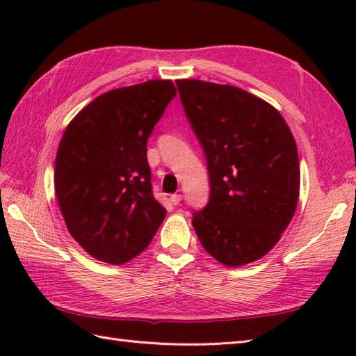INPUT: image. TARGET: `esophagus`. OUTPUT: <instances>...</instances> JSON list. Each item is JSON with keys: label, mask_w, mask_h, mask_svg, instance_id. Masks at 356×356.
I'll use <instances>...</instances> for the list:
<instances>
[{"label": "esophagus", "mask_w": 356, "mask_h": 356, "mask_svg": "<svg viewBox=\"0 0 356 356\" xmlns=\"http://www.w3.org/2000/svg\"><path fill=\"white\" fill-rule=\"evenodd\" d=\"M171 202H172V205H179L180 202H182V194H171Z\"/></svg>", "instance_id": "obj_1"}]
</instances>
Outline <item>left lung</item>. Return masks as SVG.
<instances>
[{"label": "left lung", "mask_w": 356, "mask_h": 356, "mask_svg": "<svg viewBox=\"0 0 356 356\" xmlns=\"http://www.w3.org/2000/svg\"><path fill=\"white\" fill-rule=\"evenodd\" d=\"M176 86L209 174V200L193 214L195 234L226 266L259 260L297 208L300 165L289 127L272 105L234 86Z\"/></svg>", "instance_id": "obj_1"}]
</instances>
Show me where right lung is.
<instances>
[{
	"mask_svg": "<svg viewBox=\"0 0 356 356\" xmlns=\"http://www.w3.org/2000/svg\"><path fill=\"white\" fill-rule=\"evenodd\" d=\"M176 93L171 81L157 79L115 88L65 128L55 161L56 199L73 238L97 260L134 259L163 222L147 142Z\"/></svg>",
	"mask_w": 356,
	"mask_h": 356,
	"instance_id": "add662e5",
	"label": "right lung"
}]
</instances>
